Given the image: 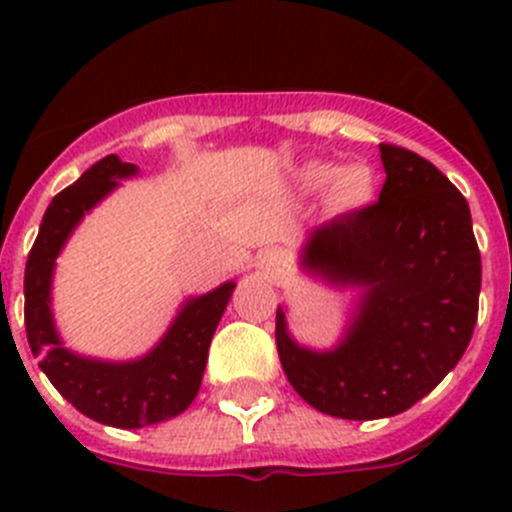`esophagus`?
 I'll use <instances>...</instances> for the list:
<instances>
[{
	"instance_id": "34e87169",
	"label": "esophagus",
	"mask_w": 512,
	"mask_h": 512,
	"mask_svg": "<svg viewBox=\"0 0 512 512\" xmlns=\"http://www.w3.org/2000/svg\"><path fill=\"white\" fill-rule=\"evenodd\" d=\"M287 255L282 250H277V247H272V250H262L260 255H257V270L262 272L265 277H280L282 272L287 270Z\"/></svg>"
}]
</instances>
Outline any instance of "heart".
<instances>
[{"label": "heart", "instance_id": "b5f03b06", "mask_svg": "<svg viewBox=\"0 0 512 512\" xmlns=\"http://www.w3.org/2000/svg\"><path fill=\"white\" fill-rule=\"evenodd\" d=\"M304 180L312 188H327L329 203L339 213H356L366 208L376 195V178L369 165H347L337 168L332 163H309Z\"/></svg>", "mask_w": 512, "mask_h": 512}]
</instances>
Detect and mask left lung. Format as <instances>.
Returning a JSON list of instances; mask_svg holds the SVG:
<instances>
[{"instance_id": "1", "label": "left lung", "mask_w": 512, "mask_h": 512, "mask_svg": "<svg viewBox=\"0 0 512 512\" xmlns=\"http://www.w3.org/2000/svg\"><path fill=\"white\" fill-rule=\"evenodd\" d=\"M379 203L307 235L299 267L359 289L354 317L332 349L292 337L277 307V352L292 389L349 421L389 418L431 394L461 361L478 319L480 252L471 210L426 158L381 143Z\"/></svg>"}]
</instances>
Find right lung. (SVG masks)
<instances>
[{"label": "right lung", "mask_w": 512, "mask_h": 512, "mask_svg": "<svg viewBox=\"0 0 512 512\" xmlns=\"http://www.w3.org/2000/svg\"><path fill=\"white\" fill-rule=\"evenodd\" d=\"M133 163L106 156L46 208L24 272V324L39 366L61 396L84 416L116 428H143L183 414L198 396L208 349L235 282L188 297L168 332L148 354L131 361H103L64 347L51 312L56 257L76 225L121 180L136 175Z\"/></svg>", "instance_id": "right-lung-1"}]
</instances>
